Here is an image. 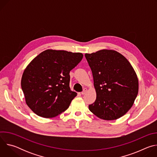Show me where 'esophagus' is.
I'll return each mask as SVG.
<instances>
[{
  "instance_id": "esophagus-1",
  "label": "esophagus",
  "mask_w": 157,
  "mask_h": 157,
  "mask_svg": "<svg viewBox=\"0 0 157 157\" xmlns=\"http://www.w3.org/2000/svg\"><path fill=\"white\" fill-rule=\"evenodd\" d=\"M86 91H87V89H86V88H84L83 91L81 92V94H82V95L85 94H86Z\"/></svg>"
}]
</instances>
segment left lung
<instances>
[{
    "label": "left lung",
    "mask_w": 157,
    "mask_h": 157,
    "mask_svg": "<svg viewBox=\"0 0 157 157\" xmlns=\"http://www.w3.org/2000/svg\"><path fill=\"white\" fill-rule=\"evenodd\" d=\"M85 57L96 91V99L89 105V110L107 121L123 116L132 107L139 91L138 78L132 65L114 50L86 53Z\"/></svg>",
    "instance_id": "1"
}]
</instances>
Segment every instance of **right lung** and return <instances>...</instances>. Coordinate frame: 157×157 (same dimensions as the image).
Wrapping results in <instances>:
<instances>
[{
    "mask_svg": "<svg viewBox=\"0 0 157 157\" xmlns=\"http://www.w3.org/2000/svg\"><path fill=\"white\" fill-rule=\"evenodd\" d=\"M82 57L81 53L47 50L30 62L22 75L21 86L34 113L52 118L69 107L77 95L70 88V72Z\"/></svg>",
    "mask_w": 157,
    "mask_h": 157,
    "instance_id": "right-lung-1",
    "label": "right lung"
}]
</instances>
